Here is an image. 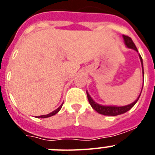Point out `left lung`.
I'll list each match as a JSON object with an SVG mask.
<instances>
[{"label": "left lung", "instance_id": "8db88e82", "mask_svg": "<svg viewBox=\"0 0 155 155\" xmlns=\"http://www.w3.org/2000/svg\"><path fill=\"white\" fill-rule=\"evenodd\" d=\"M123 38H124V42H125V46L128 47V48H130V49L135 50L136 51H137V49L135 44L133 42V40L131 39V38H130L129 36H126V35H123ZM140 60H141V63H142V74H143V78H144V70H143V64H142V58L141 57V55L139 54ZM143 87V86H142ZM142 93V92H141ZM141 93L138 96V97L137 98V100L135 101L134 102H133L132 104H130L128 105L125 106H105V105H101V104H99L96 103V102L92 100V98L90 97V95L88 94V92H87V99H88V101L89 104H91L92 108H94L95 110L97 111V113H99L100 114H102V115L105 116H117L120 115V114H123V113H126L127 111H129L130 109L134 106V104L137 103V101L139 99L140 96H141Z\"/></svg>", "mask_w": 155, "mask_h": 155}]
</instances>
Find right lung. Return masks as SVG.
Returning <instances> with one entry per match:
<instances>
[{
  "label": "right lung",
  "mask_w": 155,
  "mask_h": 155,
  "mask_svg": "<svg viewBox=\"0 0 155 155\" xmlns=\"http://www.w3.org/2000/svg\"><path fill=\"white\" fill-rule=\"evenodd\" d=\"M62 106H63V104H61L59 107H58L57 109H55V110H54L53 112H51V113H49V114H47V115H42V116H39V117H38V118H47V117H51V116H54L55 115L56 113H58V111L60 110L61 108H62Z\"/></svg>",
  "instance_id": "1"
}]
</instances>
